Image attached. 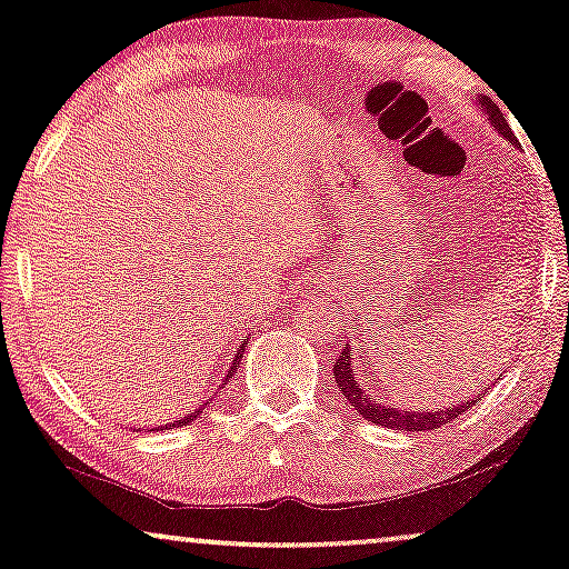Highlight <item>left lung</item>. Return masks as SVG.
I'll use <instances>...</instances> for the list:
<instances>
[{"label": "left lung", "instance_id": "obj_1", "mask_svg": "<svg viewBox=\"0 0 569 569\" xmlns=\"http://www.w3.org/2000/svg\"><path fill=\"white\" fill-rule=\"evenodd\" d=\"M479 106H481V111L487 113L489 124L495 127V130L502 134L505 140H510L512 146H518V140H515L510 124H507L505 113L499 111V106L495 101H489L487 96H479ZM359 372H363V369L356 367V353L351 351V346L346 343L343 353H340L338 359L332 361V375H336V382H338V388L343 390L346 400L353 406V411L363 416L367 421L380 423V427H388V429H403V431L439 429L442 423L458 419L460 413L471 411V408L476 403H481V398L491 390V385H489L487 390H479V396H476L473 400H463V403H456V406L450 403L448 408H445V406L442 408H421V411L416 408V411H411V408H392L390 403H382L380 392L372 396L367 385L361 388ZM499 377H502V375H499Z\"/></svg>", "mask_w": 569, "mask_h": 569}]
</instances>
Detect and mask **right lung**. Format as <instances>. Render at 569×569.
Instances as JSON below:
<instances>
[{
	"label": "right lung",
	"mask_w": 569,
	"mask_h": 569,
	"mask_svg": "<svg viewBox=\"0 0 569 569\" xmlns=\"http://www.w3.org/2000/svg\"><path fill=\"white\" fill-rule=\"evenodd\" d=\"M244 346H247V338L241 340V346H239V351H237V356H233V361H231V367H229V375H226V380H223V385L229 382V377H233V372H237V367H239V361H241V353H244ZM218 388H221V385H218ZM208 408V403H202V406H197L194 411H189L187 416H181L179 421H173V423H169V427H187V423H192L194 419H200L202 416V411H206Z\"/></svg>",
	"instance_id": "1"
}]
</instances>
